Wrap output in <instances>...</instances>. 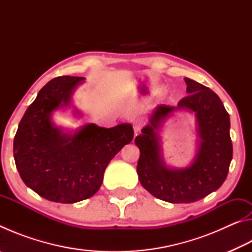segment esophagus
<instances>
[{"mask_svg":"<svg viewBox=\"0 0 252 252\" xmlns=\"http://www.w3.org/2000/svg\"><path fill=\"white\" fill-rule=\"evenodd\" d=\"M143 126V122L141 120H136L134 123H133V129H134V133L138 134L140 130L142 129Z\"/></svg>","mask_w":252,"mask_h":252,"instance_id":"obj_1","label":"esophagus"}]
</instances>
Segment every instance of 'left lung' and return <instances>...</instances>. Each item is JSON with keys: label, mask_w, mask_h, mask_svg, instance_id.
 <instances>
[{"label": "left lung", "mask_w": 252, "mask_h": 252, "mask_svg": "<svg viewBox=\"0 0 252 252\" xmlns=\"http://www.w3.org/2000/svg\"><path fill=\"white\" fill-rule=\"evenodd\" d=\"M188 95L178 106L159 105L150 125L142 129L134 142L140 149L136 165L140 183L153 197L171 203H190L219 189L228 176L232 159L230 118L220 97L210 89L191 79H185ZM188 108L198 119L200 142L194 163L182 170L164 167L159 157L155 130L172 110Z\"/></svg>", "instance_id": "1"}]
</instances>
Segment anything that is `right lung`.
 <instances>
[{
  "instance_id": "1",
  "label": "right lung",
  "mask_w": 252,
  "mask_h": 252,
  "mask_svg": "<svg viewBox=\"0 0 252 252\" xmlns=\"http://www.w3.org/2000/svg\"><path fill=\"white\" fill-rule=\"evenodd\" d=\"M83 80L63 75L45 84L25 111L14 136L21 178L50 201L74 203L96 193L109 162L134 135L131 125L106 129L90 123L73 135L53 126L51 113L70 103L72 91Z\"/></svg>"
}]
</instances>
